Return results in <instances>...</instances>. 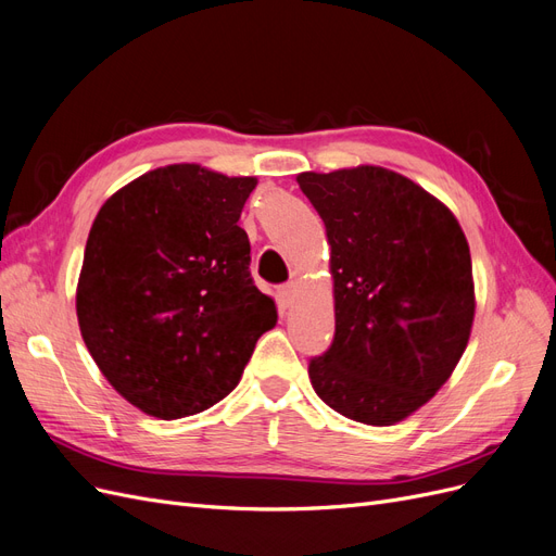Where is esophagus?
I'll use <instances>...</instances> for the list:
<instances>
[{
  "label": "esophagus",
  "mask_w": 556,
  "mask_h": 556,
  "mask_svg": "<svg viewBox=\"0 0 556 556\" xmlns=\"http://www.w3.org/2000/svg\"><path fill=\"white\" fill-rule=\"evenodd\" d=\"M277 293H279V300H281L283 307H291V304L298 298V283L295 281H286L283 286H279Z\"/></svg>",
  "instance_id": "esophagus-1"
}]
</instances>
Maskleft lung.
<instances>
[{
  "label": "left lung",
  "instance_id": "1",
  "mask_svg": "<svg viewBox=\"0 0 556 556\" xmlns=\"http://www.w3.org/2000/svg\"><path fill=\"white\" fill-rule=\"evenodd\" d=\"M326 224L334 337L309 361L316 395L365 425H395L437 395L467 349V238L434 195L381 166L302 173Z\"/></svg>",
  "mask_w": 556,
  "mask_h": 556
}]
</instances>
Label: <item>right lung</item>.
Returning a JSON list of instances; mask_svg holds the SVG:
<instances>
[{
    "mask_svg": "<svg viewBox=\"0 0 556 556\" xmlns=\"http://www.w3.org/2000/svg\"><path fill=\"white\" fill-rule=\"evenodd\" d=\"M256 177L156 168L113 193L89 230L80 332L101 374L146 414H201L240 383L277 307L238 226Z\"/></svg>",
    "mask_w": 556,
    "mask_h": 556,
    "instance_id": "right-lung-1",
    "label": "right lung"
}]
</instances>
